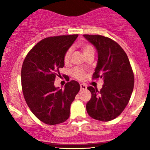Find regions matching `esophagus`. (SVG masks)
<instances>
[{
    "label": "esophagus",
    "instance_id": "34e87169",
    "mask_svg": "<svg viewBox=\"0 0 150 150\" xmlns=\"http://www.w3.org/2000/svg\"><path fill=\"white\" fill-rule=\"evenodd\" d=\"M80 89L81 90H85V89H87V86L84 84H80Z\"/></svg>",
    "mask_w": 150,
    "mask_h": 150
}]
</instances>
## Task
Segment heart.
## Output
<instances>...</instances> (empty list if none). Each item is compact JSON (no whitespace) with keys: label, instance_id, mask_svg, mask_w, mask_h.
I'll return each mask as SVG.
<instances>
[{"label":"heart","instance_id":"b5f03b06","mask_svg":"<svg viewBox=\"0 0 150 150\" xmlns=\"http://www.w3.org/2000/svg\"><path fill=\"white\" fill-rule=\"evenodd\" d=\"M81 49H82V53H83L84 56H87L90 53H94V49L92 45L89 44H83L81 46ZM72 53H73V50L69 49L67 50V51L65 53L64 56V62L65 64H68L70 61V58L72 56ZM73 76L75 78L78 79V80H82L85 78L86 74L85 72L83 70L80 69V68H75L73 71H72Z\"/></svg>","mask_w":150,"mask_h":150}]
</instances>
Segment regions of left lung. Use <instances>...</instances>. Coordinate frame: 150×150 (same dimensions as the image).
<instances>
[{
	"mask_svg": "<svg viewBox=\"0 0 150 150\" xmlns=\"http://www.w3.org/2000/svg\"><path fill=\"white\" fill-rule=\"evenodd\" d=\"M83 36L98 53L93 79L104 80L100 91L87 87L92 97L86 105L87 111L94 119L109 121L119 116L128 104L134 87L133 72L128 56L118 43L104 36Z\"/></svg>",
	"mask_w": 150,
	"mask_h": 150,
	"instance_id": "left-lung-1",
	"label": "left lung"
}]
</instances>
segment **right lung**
<instances>
[{"label":"right lung","mask_w":150,"mask_h":150,"mask_svg":"<svg viewBox=\"0 0 150 150\" xmlns=\"http://www.w3.org/2000/svg\"><path fill=\"white\" fill-rule=\"evenodd\" d=\"M78 34L45 38L30 50L21 70L24 97L38 119L49 125L63 123L70 116V105L80 91V84L71 80L64 89L54 86L64 56Z\"/></svg>","instance_id":"1"}]
</instances>
